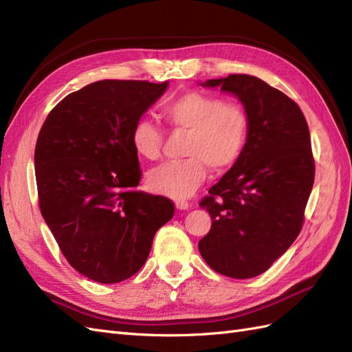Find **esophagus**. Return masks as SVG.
I'll return each mask as SVG.
<instances>
[{"label":"esophagus","mask_w":352,"mask_h":352,"mask_svg":"<svg viewBox=\"0 0 352 352\" xmlns=\"http://www.w3.org/2000/svg\"><path fill=\"white\" fill-rule=\"evenodd\" d=\"M190 204L188 201H176V208L177 210H189Z\"/></svg>","instance_id":"esophagus-1"}]
</instances>
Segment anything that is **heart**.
Returning <instances> with one entry per match:
<instances>
[{"instance_id": "1", "label": "heart", "mask_w": 352, "mask_h": 352, "mask_svg": "<svg viewBox=\"0 0 352 352\" xmlns=\"http://www.w3.org/2000/svg\"><path fill=\"white\" fill-rule=\"evenodd\" d=\"M166 123L175 131L188 132L182 162H168L150 170L146 186L154 194L173 199L192 195L207 177V167L221 173L242 155L248 141V116L238 102L219 95L186 91L162 107ZM135 153L150 162L162 155L163 133L150 119H138L131 132Z\"/></svg>"}]
</instances>
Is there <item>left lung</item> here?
I'll return each mask as SVG.
<instances>
[{"label":"left lung","instance_id":"left-lung-1","mask_svg":"<svg viewBox=\"0 0 352 352\" xmlns=\"http://www.w3.org/2000/svg\"><path fill=\"white\" fill-rule=\"evenodd\" d=\"M201 85L235 94L250 127L238 162L199 202L212 223L198 250L223 276L255 278L301 232L314 184L310 131L298 104L258 78L229 74Z\"/></svg>","mask_w":352,"mask_h":352}]
</instances>
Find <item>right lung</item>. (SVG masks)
I'll return each instance as SVG.
<instances>
[{"label":"right lung","mask_w":352,"mask_h":352,"mask_svg":"<svg viewBox=\"0 0 352 352\" xmlns=\"http://www.w3.org/2000/svg\"><path fill=\"white\" fill-rule=\"evenodd\" d=\"M167 82L105 79L50 111L35 146L41 214L74 270L117 283L141 270L155 232L173 217L166 197L138 190L133 123Z\"/></svg>","instance_id":"1"}]
</instances>
